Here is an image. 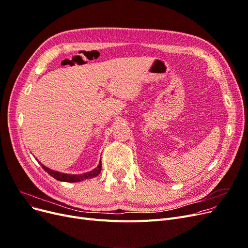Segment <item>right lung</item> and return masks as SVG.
I'll return each instance as SVG.
<instances>
[{
  "label": "right lung",
  "mask_w": 248,
  "mask_h": 248,
  "mask_svg": "<svg viewBox=\"0 0 248 248\" xmlns=\"http://www.w3.org/2000/svg\"><path fill=\"white\" fill-rule=\"evenodd\" d=\"M38 162H39V161H38ZM39 163L42 166V168H44L50 176H52L53 178H56L57 180L64 181V182H80V181H83L85 179H90V178H93V177L97 176L100 173V171H101V160H100L99 164L97 165V167H95L93 170H91L89 172H85V173H83V174L62 173V172H59V171H56V170L49 169L48 167L45 166L44 164H41V162H39Z\"/></svg>",
  "instance_id": "right-lung-1"
}]
</instances>
